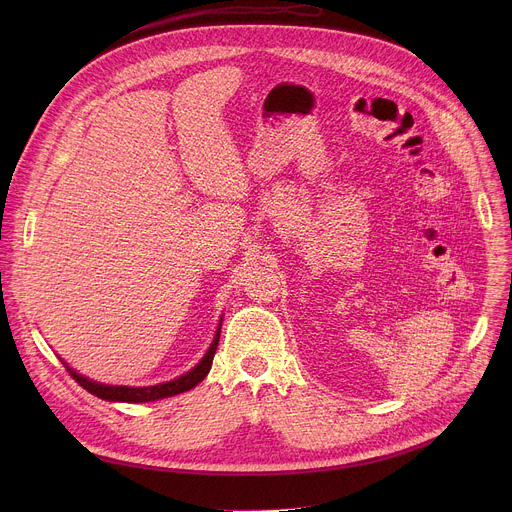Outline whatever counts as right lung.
<instances>
[{"instance_id":"obj_1","label":"right lung","mask_w":512,"mask_h":512,"mask_svg":"<svg viewBox=\"0 0 512 512\" xmlns=\"http://www.w3.org/2000/svg\"><path fill=\"white\" fill-rule=\"evenodd\" d=\"M221 326H223V316H221V322H218L216 326V332H214V338L208 346V350L204 352V356L194 364V367L172 379V381H166V383H160V385H150V387H127V385H105V383H97L81 373H77L75 369H70L68 364L62 360L64 367L68 369L70 377L75 379L83 389H87L91 395L99 397V399H105V401H117V403H148V401H158V399H166V397H174V395H180L184 391H190L194 389L210 371L212 367V358H214V352H216V346H218V338H221Z\"/></svg>"}]
</instances>
